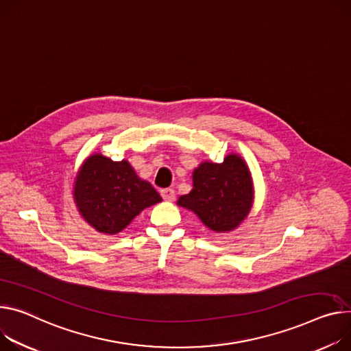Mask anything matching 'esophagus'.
Listing matches in <instances>:
<instances>
[{
    "mask_svg": "<svg viewBox=\"0 0 351 351\" xmlns=\"http://www.w3.org/2000/svg\"><path fill=\"white\" fill-rule=\"evenodd\" d=\"M160 194H161V198L167 202H173L176 199V193L173 188H165V190L160 191Z\"/></svg>",
    "mask_w": 351,
    "mask_h": 351,
    "instance_id": "34e87169",
    "label": "esophagus"
}]
</instances>
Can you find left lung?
I'll use <instances>...</instances> for the list:
<instances>
[{
	"mask_svg": "<svg viewBox=\"0 0 351 351\" xmlns=\"http://www.w3.org/2000/svg\"><path fill=\"white\" fill-rule=\"evenodd\" d=\"M254 204V185L245 158L229 153L222 163L202 161L193 171V190L181 195L178 206L194 212L212 232L239 228Z\"/></svg>",
	"mask_w": 351,
	"mask_h": 351,
	"instance_id": "left-lung-1",
	"label": "left lung"
}]
</instances>
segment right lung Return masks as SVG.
<instances>
[{"instance_id":"add662e5","label":"right lung","mask_w":351,"mask_h":351,"mask_svg":"<svg viewBox=\"0 0 351 351\" xmlns=\"http://www.w3.org/2000/svg\"><path fill=\"white\" fill-rule=\"evenodd\" d=\"M73 198L82 218L104 234L122 232L143 209L161 202L153 185L138 177L128 160L114 161L101 153L80 166Z\"/></svg>"}]
</instances>
